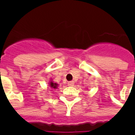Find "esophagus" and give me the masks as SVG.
Masks as SVG:
<instances>
[{"label": "esophagus", "instance_id": "1", "mask_svg": "<svg viewBox=\"0 0 135 135\" xmlns=\"http://www.w3.org/2000/svg\"><path fill=\"white\" fill-rule=\"evenodd\" d=\"M68 85H69V86H74V82H68Z\"/></svg>", "mask_w": 135, "mask_h": 135}]
</instances>
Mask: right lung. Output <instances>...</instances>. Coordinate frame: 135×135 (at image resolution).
I'll use <instances>...</instances> for the list:
<instances>
[{"label": "right lung", "instance_id": "obj_1", "mask_svg": "<svg viewBox=\"0 0 135 135\" xmlns=\"http://www.w3.org/2000/svg\"><path fill=\"white\" fill-rule=\"evenodd\" d=\"M50 87L53 88H57V84H56V83H53V82H50Z\"/></svg>", "mask_w": 135, "mask_h": 135}]
</instances>
